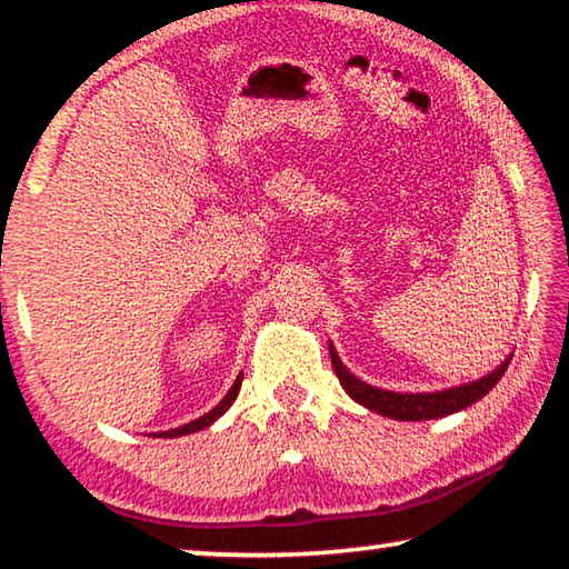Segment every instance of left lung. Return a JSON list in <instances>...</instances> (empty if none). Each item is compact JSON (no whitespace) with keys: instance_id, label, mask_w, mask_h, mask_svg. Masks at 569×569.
Masks as SVG:
<instances>
[{"instance_id":"obj_1","label":"left lung","mask_w":569,"mask_h":569,"mask_svg":"<svg viewBox=\"0 0 569 569\" xmlns=\"http://www.w3.org/2000/svg\"><path fill=\"white\" fill-rule=\"evenodd\" d=\"M329 351H331L333 371H336V377H339L343 391L349 393L353 401H359L361 407L377 411V413H381V417L397 419V421L439 419V417H449V413L471 407V403L479 401L481 397H487V393L492 391L495 383L505 377L509 361H512V353H509L495 371L487 373V377L469 381V383H459V387H451L445 391L399 393V391L377 389V387H371V383L361 381L359 377H353V373L341 363L339 353H336V349H333V343H329Z\"/></svg>"}]
</instances>
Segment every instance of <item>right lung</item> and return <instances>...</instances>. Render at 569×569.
<instances>
[{
	"mask_svg": "<svg viewBox=\"0 0 569 569\" xmlns=\"http://www.w3.org/2000/svg\"><path fill=\"white\" fill-rule=\"evenodd\" d=\"M240 383H243V373H238V379L233 381V387L228 389V393H226L223 399H220V403H218L216 409H210V411H208V413H203V417H200V419H192V421H188V423H182V427H178V429L158 431L156 437H162V439H172V437H186V435H196V431H200V429L210 427V423H213L216 419L223 417V413L230 409V403L236 401L238 391H240Z\"/></svg>",
	"mask_w": 569,
	"mask_h": 569,
	"instance_id": "obj_1",
	"label": "right lung"
}]
</instances>
